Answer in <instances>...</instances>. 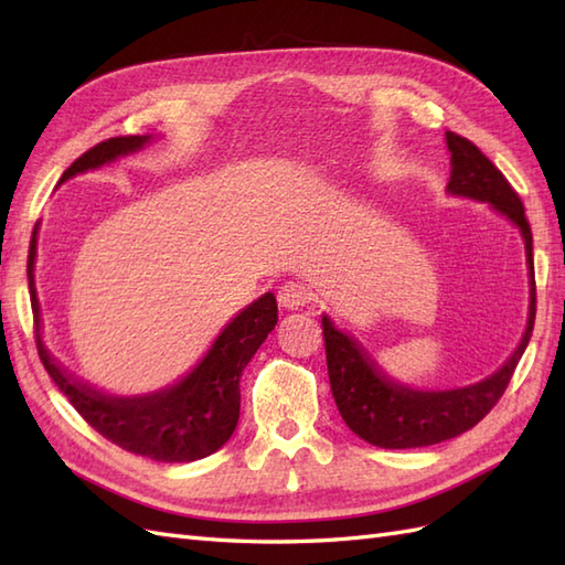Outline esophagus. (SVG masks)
<instances>
[{"label": "esophagus", "mask_w": 565, "mask_h": 565, "mask_svg": "<svg viewBox=\"0 0 565 565\" xmlns=\"http://www.w3.org/2000/svg\"><path fill=\"white\" fill-rule=\"evenodd\" d=\"M310 298H313V294L301 281H286L279 289V306L286 310L303 308L310 303Z\"/></svg>", "instance_id": "34e87169"}]
</instances>
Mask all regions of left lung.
<instances>
[{
  "label": "left lung",
  "mask_w": 565,
  "mask_h": 565,
  "mask_svg": "<svg viewBox=\"0 0 565 565\" xmlns=\"http://www.w3.org/2000/svg\"><path fill=\"white\" fill-rule=\"evenodd\" d=\"M447 148L451 152V179L447 191L456 196L490 203L510 223L520 227L532 284L530 320H526L520 347L493 376L463 388L415 391L411 386H403V383L391 381L371 362L362 344L334 328L328 316H322L330 388L334 403H338V411L356 437L383 449L429 447V444L459 437L466 429L476 427L502 398L534 330L536 289L532 227L526 223L518 191L510 186L505 174L471 140L447 130Z\"/></svg>",
  "instance_id": "1"
}]
</instances>
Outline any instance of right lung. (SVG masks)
<instances>
[{
  "label": "right lung",
  "mask_w": 565,
  "mask_h": 565,
  "mask_svg": "<svg viewBox=\"0 0 565 565\" xmlns=\"http://www.w3.org/2000/svg\"><path fill=\"white\" fill-rule=\"evenodd\" d=\"M150 140L152 136H118L97 142L67 167L60 182H67L70 177L87 170H97V167L124 158V154L138 152ZM35 235H39V225L33 227L26 264L35 347H39V356L47 376L55 381L63 395H67L72 407L102 437L130 454L148 456L154 461L184 463L218 451L237 427L239 376L279 320L274 294H264L255 303L239 310L215 338L206 356L172 386L158 393L121 398V395H109L89 386V383L77 381L45 350L41 340V306L35 298L33 281L35 249H39Z\"/></svg>",
  "instance_id": "right-lung-1"
}]
</instances>
